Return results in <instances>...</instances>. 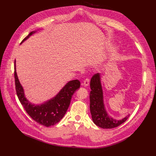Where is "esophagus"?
Returning <instances> with one entry per match:
<instances>
[{
	"label": "esophagus",
	"instance_id": "obj_1",
	"mask_svg": "<svg viewBox=\"0 0 156 156\" xmlns=\"http://www.w3.org/2000/svg\"><path fill=\"white\" fill-rule=\"evenodd\" d=\"M90 83V80L88 78H86L84 81H83V85L85 86H88L89 85Z\"/></svg>",
	"mask_w": 156,
	"mask_h": 156
}]
</instances>
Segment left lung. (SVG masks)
Instances as JSON below:
<instances>
[{
    "mask_svg": "<svg viewBox=\"0 0 156 156\" xmlns=\"http://www.w3.org/2000/svg\"><path fill=\"white\" fill-rule=\"evenodd\" d=\"M91 91L90 92V110L94 123L101 128L111 129L125 122L129 115L118 121L109 117L103 103L102 90L100 80V74L93 75L90 81Z\"/></svg>",
    "mask_w": 156,
    "mask_h": 156,
    "instance_id": "left-lung-1",
    "label": "left lung"
}]
</instances>
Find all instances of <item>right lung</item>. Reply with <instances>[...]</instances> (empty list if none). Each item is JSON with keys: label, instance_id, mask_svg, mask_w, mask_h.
<instances>
[{"label": "right lung", "instance_id": "obj_1", "mask_svg": "<svg viewBox=\"0 0 156 156\" xmlns=\"http://www.w3.org/2000/svg\"><path fill=\"white\" fill-rule=\"evenodd\" d=\"M35 32H30L21 42H24ZM14 75L16 94L23 107L33 119L38 124L46 127L55 125L64 117L69 106L72 95L80 86L79 80H75L70 81L54 99L41 105H34L30 103L24 96L23 89L16 74L15 61Z\"/></svg>", "mask_w": 156, "mask_h": 156}]
</instances>
